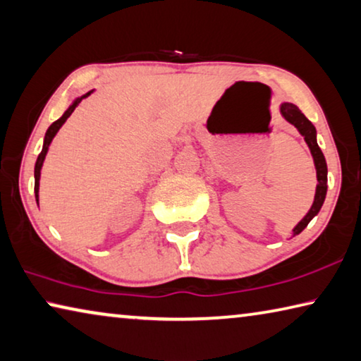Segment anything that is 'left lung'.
<instances>
[{"mask_svg": "<svg viewBox=\"0 0 361 361\" xmlns=\"http://www.w3.org/2000/svg\"><path fill=\"white\" fill-rule=\"evenodd\" d=\"M279 112H281L283 118L290 125H294L297 131L304 136L308 149L312 152L314 169H317V190H314V199L310 210L307 212V215L302 219L297 225L293 228V238L300 234L305 230L308 223H310L314 216L318 215V212L322 210L323 202L326 199V191H328V165H326V159L323 156L322 149H319L317 142V128L313 127V123L308 120L304 114L300 112V109L293 102H283L279 106Z\"/></svg>", "mask_w": 361, "mask_h": 361, "instance_id": "obj_1", "label": "left lung"}]
</instances>
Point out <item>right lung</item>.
<instances>
[{"label": "right lung", "mask_w": 361, "mask_h": 361, "mask_svg": "<svg viewBox=\"0 0 361 361\" xmlns=\"http://www.w3.org/2000/svg\"><path fill=\"white\" fill-rule=\"evenodd\" d=\"M93 91H94V90H91V91H88V93H85V94H82V96H77V98L72 101V104L66 109V112L62 114V117L57 118L56 122L51 123L49 128L47 130V133H44L43 149H42V152H39V156H38V159H37V164H35V199H37V204H38V199H39V196H38V192H39V176H42V167H43L44 157H47L51 142H53L54 136L57 135V131L61 130L62 125L66 123V120H67L68 117H71V114H72L73 111H75V107L80 104V102H82V99L88 98V96H90L91 93H93Z\"/></svg>", "instance_id": "add662e5"}]
</instances>
